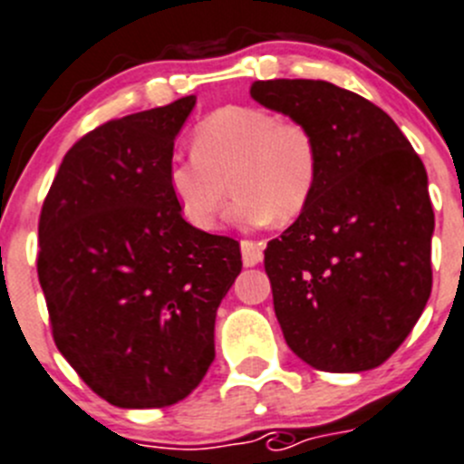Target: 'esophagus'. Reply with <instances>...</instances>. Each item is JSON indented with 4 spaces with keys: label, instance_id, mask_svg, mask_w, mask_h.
<instances>
[{
    "label": "esophagus",
    "instance_id": "1",
    "mask_svg": "<svg viewBox=\"0 0 464 464\" xmlns=\"http://www.w3.org/2000/svg\"><path fill=\"white\" fill-rule=\"evenodd\" d=\"M240 252H242V263L246 267H254L263 261V245L254 240H242L240 242Z\"/></svg>",
    "mask_w": 464,
    "mask_h": 464
}]
</instances>
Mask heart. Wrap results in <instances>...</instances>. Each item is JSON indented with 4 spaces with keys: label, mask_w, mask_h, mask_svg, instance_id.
Returning <instances> with one entry per match:
<instances>
[{
    "label": "heart",
    "mask_w": 464,
    "mask_h": 464,
    "mask_svg": "<svg viewBox=\"0 0 464 464\" xmlns=\"http://www.w3.org/2000/svg\"><path fill=\"white\" fill-rule=\"evenodd\" d=\"M167 183L183 218L201 231L218 228L231 185L237 224L291 222L314 197L318 150L304 125L263 107H224L194 130V153L169 160Z\"/></svg>",
    "instance_id": "heart-1"
}]
</instances>
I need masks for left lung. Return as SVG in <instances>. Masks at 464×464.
<instances>
[{
    "instance_id": "obj_1",
    "label": "left lung",
    "mask_w": 464,
    "mask_h": 464,
    "mask_svg": "<svg viewBox=\"0 0 464 464\" xmlns=\"http://www.w3.org/2000/svg\"><path fill=\"white\" fill-rule=\"evenodd\" d=\"M249 93L304 125L318 150L314 197L266 249L285 343L318 371L375 369L430 297L423 162L387 111L330 82H254Z\"/></svg>"
}]
</instances>
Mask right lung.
Segmentation results:
<instances>
[{
  "mask_svg": "<svg viewBox=\"0 0 464 464\" xmlns=\"http://www.w3.org/2000/svg\"><path fill=\"white\" fill-rule=\"evenodd\" d=\"M197 98L95 128L66 153L38 222V281L59 353L101 398L167 408L215 359L240 245L185 222L167 183Z\"/></svg>",
  "mask_w": 464,
  "mask_h": 464,
  "instance_id": "add662e5",
  "label": "right lung"
}]
</instances>
